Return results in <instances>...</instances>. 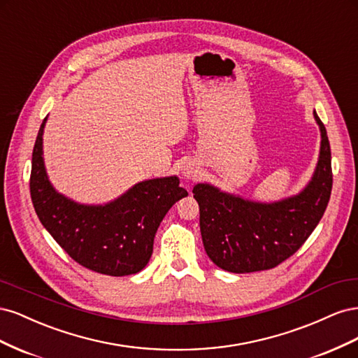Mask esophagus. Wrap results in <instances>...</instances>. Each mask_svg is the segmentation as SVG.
I'll return each mask as SVG.
<instances>
[{"instance_id": "34e87169", "label": "esophagus", "mask_w": 358, "mask_h": 358, "mask_svg": "<svg viewBox=\"0 0 358 358\" xmlns=\"http://www.w3.org/2000/svg\"><path fill=\"white\" fill-rule=\"evenodd\" d=\"M197 173H199V167L194 164V162H187V164L183 166V176L187 179L197 178Z\"/></svg>"}]
</instances>
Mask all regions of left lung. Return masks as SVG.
Wrapping results in <instances>:
<instances>
[{
    "label": "left lung",
    "instance_id": "left-lung-1",
    "mask_svg": "<svg viewBox=\"0 0 358 358\" xmlns=\"http://www.w3.org/2000/svg\"><path fill=\"white\" fill-rule=\"evenodd\" d=\"M313 116L321 129V152L315 175L299 196L263 204L208 183L194 187L203 245L218 267L233 273L273 268L297 252L315 230L330 200L333 173L326 127L315 112Z\"/></svg>",
    "mask_w": 358,
    "mask_h": 358
}]
</instances>
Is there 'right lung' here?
Instances as JSON below:
<instances>
[{"label":"right lung","instance_id":"1","mask_svg":"<svg viewBox=\"0 0 358 358\" xmlns=\"http://www.w3.org/2000/svg\"><path fill=\"white\" fill-rule=\"evenodd\" d=\"M43 121L32 150L31 200L40 222L76 263L109 276L142 270L154 251V237L169 209L188 192L176 176L137 183L106 206L78 204L58 194L43 162Z\"/></svg>","mask_w":358,"mask_h":358}]
</instances>
